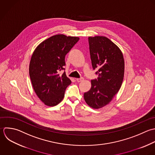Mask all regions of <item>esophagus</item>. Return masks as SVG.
<instances>
[{
	"instance_id": "34e87169",
	"label": "esophagus",
	"mask_w": 155,
	"mask_h": 155,
	"mask_svg": "<svg viewBox=\"0 0 155 155\" xmlns=\"http://www.w3.org/2000/svg\"><path fill=\"white\" fill-rule=\"evenodd\" d=\"M76 80L77 81V82L80 83V82H81V81H82L84 80V78H83V77H81V78H77Z\"/></svg>"
}]
</instances>
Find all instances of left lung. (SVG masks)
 <instances>
[{
    "mask_svg": "<svg viewBox=\"0 0 155 155\" xmlns=\"http://www.w3.org/2000/svg\"><path fill=\"white\" fill-rule=\"evenodd\" d=\"M93 69L97 79L91 80V89L84 94L86 103L94 109L109 104L119 91L124 78V60L120 48L108 38H88Z\"/></svg>",
    "mask_w": 155,
    "mask_h": 155,
    "instance_id": "1",
    "label": "left lung"
}]
</instances>
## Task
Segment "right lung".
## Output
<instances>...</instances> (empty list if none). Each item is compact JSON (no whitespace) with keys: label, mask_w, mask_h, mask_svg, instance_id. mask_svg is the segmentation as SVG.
Returning a JSON list of instances; mask_svg holds the SVG:
<instances>
[{"label":"right lung","mask_w":155,"mask_h":155,"mask_svg":"<svg viewBox=\"0 0 155 155\" xmlns=\"http://www.w3.org/2000/svg\"><path fill=\"white\" fill-rule=\"evenodd\" d=\"M78 40L77 37L55 35L41 42L32 54L29 77L35 94L46 106L59 104L71 83L65 71L59 72L65 70V55Z\"/></svg>","instance_id":"obj_1"}]
</instances>
